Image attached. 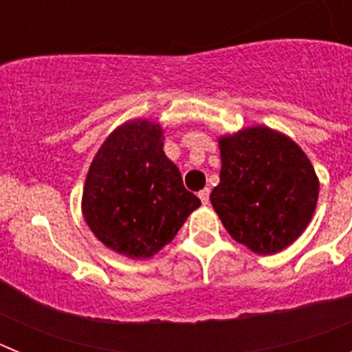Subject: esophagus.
<instances>
[{
    "label": "esophagus",
    "mask_w": 352,
    "mask_h": 352,
    "mask_svg": "<svg viewBox=\"0 0 352 352\" xmlns=\"http://www.w3.org/2000/svg\"><path fill=\"white\" fill-rule=\"evenodd\" d=\"M199 199H201V203L203 204L210 203V188H203V190L199 192Z\"/></svg>",
    "instance_id": "1"
}]
</instances>
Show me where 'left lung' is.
Segmentation results:
<instances>
[{"label": "left lung", "instance_id": "1", "mask_svg": "<svg viewBox=\"0 0 352 352\" xmlns=\"http://www.w3.org/2000/svg\"><path fill=\"white\" fill-rule=\"evenodd\" d=\"M220 183L210 199L227 232L259 256L284 250L307 229L319 179L291 138L257 125L219 139Z\"/></svg>", "mask_w": 352, "mask_h": 352}]
</instances>
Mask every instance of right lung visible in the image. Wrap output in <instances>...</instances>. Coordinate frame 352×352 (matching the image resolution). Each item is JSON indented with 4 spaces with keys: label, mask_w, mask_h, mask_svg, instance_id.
I'll list each match as a JSON object with an SVG mask.
<instances>
[{
    "label": "right lung",
    "mask_w": 352,
    "mask_h": 352,
    "mask_svg": "<svg viewBox=\"0 0 352 352\" xmlns=\"http://www.w3.org/2000/svg\"><path fill=\"white\" fill-rule=\"evenodd\" d=\"M199 206L164 153V130L148 120L126 121L105 139L82 190L93 234L130 259L153 257Z\"/></svg>",
    "instance_id": "right-lung-1"
}]
</instances>
